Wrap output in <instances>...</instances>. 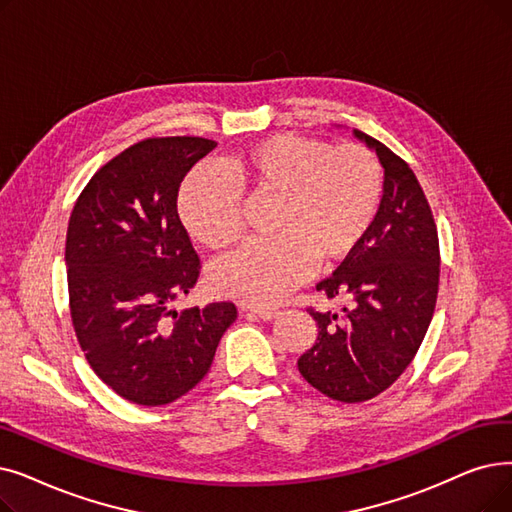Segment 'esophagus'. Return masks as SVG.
<instances>
[{
  "label": "esophagus",
  "instance_id": "1",
  "mask_svg": "<svg viewBox=\"0 0 512 512\" xmlns=\"http://www.w3.org/2000/svg\"><path fill=\"white\" fill-rule=\"evenodd\" d=\"M244 311H249V314L265 320V322H272L280 316V311L276 307H257V305H247L244 307Z\"/></svg>",
  "mask_w": 512,
  "mask_h": 512
}]
</instances>
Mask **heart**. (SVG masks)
Listing matches in <instances>:
<instances>
[{
	"label": "heart",
	"mask_w": 512,
	"mask_h": 512,
	"mask_svg": "<svg viewBox=\"0 0 512 512\" xmlns=\"http://www.w3.org/2000/svg\"><path fill=\"white\" fill-rule=\"evenodd\" d=\"M272 201L257 240L219 261V297L270 305L303 280L311 261L328 268L349 257L379 211L383 173L362 146L332 148L297 136H272L236 152L226 175L196 171L180 194V217L194 240L224 251L242 236L240 195Z\"/></svg>",
	"instance_id": "obj_1"
}]
</instances>
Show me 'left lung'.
<instances>
[{"instance_id":"left-lung-1","label":"left lung","mask_w":512,"mask_h":512,"mask_svg":"<svg viewBox=\"0 0 512 512\" xmlns=\"http://www.w3.org/2000/svg\"><path fill=\"white\" fill-rule=\"evenodd\" d=\"M385 169L379 213L355 251L316 288L345 297L341 311H314L318 339L297 366L330 399L366 402L391 387L416 355L433 318L439 240L416 175L385 144L353 129Z\"/></svg>"}]
</instances>
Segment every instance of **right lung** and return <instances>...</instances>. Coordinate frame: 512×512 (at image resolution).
<instances>
[{"mask_svg":"<svg viewBox=\"0 0 512 512\" xmlns=\"http://www.w3.org/2000/svg\"><path fill=\"white\" fill-rule=\"evenodd\" d=\"M215 146L205 138L131 146L92 177L71 213L64 263L79 345L100 379L138 406L171 404L201 383L236 320L228 301L171 307L198 278L177 192Z\"/></svg>","mask_w":512,"mask_h":512,"instance_id":"obj_1","label":"right lung"}]
</instances>
